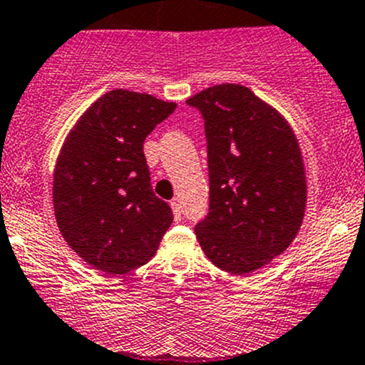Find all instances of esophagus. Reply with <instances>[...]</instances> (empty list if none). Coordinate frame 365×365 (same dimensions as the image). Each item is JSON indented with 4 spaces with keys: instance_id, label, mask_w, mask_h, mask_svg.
<instances>
[{
    "instance_id": "obj_1",
    "label": "esophagus",
    "mask_w": 365,
    "mask_h": 365,
    "mask_svg": "<svg viewBox=\"0 0 365 365\" xmlns=\"http://www.w3.org/2000/svg\"><path fill=\"white\" fill-rule=\"evenodd\" d=\"M170 207H172V212H174L175 221H179V219H181L182 210H181V205H179L178 200H172V202H170Z\"/></svg>"
}]
</instances>
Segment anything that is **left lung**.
<instances>
[{
	"instance_id": "obj_1",
	"label": "left lung",
	"mask_w": 365,
	"mask_h": 365,
	"mask_svg": "<svg viewBox=\"0 0 365 365\" xmlns=\"http://www.w3.org/2000/svg\"><path fill=\"white\" fill-rule=\"evenodd\" d=\"M205 120L209 214L195 228L217 268L249 275L296 238L307 174L287 120L250 88L222 83L190 97Z\"/></svg>"
}]
</instances>
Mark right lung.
Returning a JSON list of instances; mask_svg holds the SVG:
<instances>
[{"mask_svg": "<svg viewBox=\"0 0 365 365\" xmlns=\"http://www.w3.org/2000/svg\"><path fill=\"white\" fill-rule=\"evenodd\" d=\"M175 103L116 88L66 137L53 172V210L64 240L90 266L123 275L146 264L172 225L153 193L143 146Z\"/></svg>", "mask_w": 365, "mask_h": 365, "instance_id": "1", "label": "right lung"}]
</instances>
